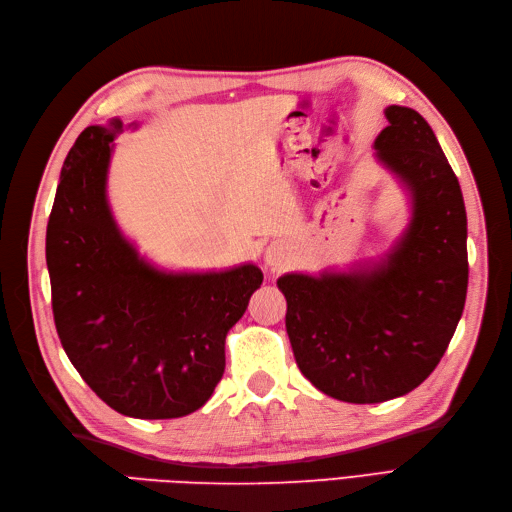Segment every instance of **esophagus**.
Masks as SVG:
<instances>
[{
	"mask_svg": "<svg viewBox=\"0 0 512 512\" xmlns=\"http://www.w3.org/2000/svg\"><path fill=\"white\" fill-rule=\"evenodd\" d=\"M290 258H292L290 247H288L286 243H282V241H275V243H271V245L267 247V252H265V262H267V267H269V269H273V271L286 267L288 262H290Z\"/></svg>",
	"mask_w": 512,
	"mask_h": 512,
	"instance_id": "1",
	"label": "esophagus"
}]
</instances>
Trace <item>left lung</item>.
<instances>
[{
  "mask_svg": "<svg viewBox=\"0 0 512 512\" xmlns=\"http://www.w3.org/2000/svg\"><path fill=\"white\" fill-rule=\"evenodd\" d=\"M384 115L374 147L410 192L406 232L374 265L277 280L301 374L348 404L416 389L446 352L468 292V220L453 168L414 108L393 104Z\"/></svg>",
  "mask_w": 512,
  "mask_h": 512,
  "instance_id": "left-lung-1",
  "label": "left lung"
}]
</instances>
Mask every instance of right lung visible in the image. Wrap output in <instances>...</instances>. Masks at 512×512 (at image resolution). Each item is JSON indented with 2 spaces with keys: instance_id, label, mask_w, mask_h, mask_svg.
<instances>
[{
  "instance_id": "add662e5",
  "label": "right lung",
  "mask_w": 512,
  "mask_h": 512,
  "mask_svg": "<svg viewBox=\"0 0 512 512\" xmlns=\"http://www.w3.org/2000/svg\"><path fill=\"white\" fill-rule=\"evenodd\" d=\"M121 128L119 119L85 128L61 168L46 226L55 327L104 404L134 418H179L205 406L222 380L226 333L262 271L168 273L138 256L106 198Z\"/></svg>"
}]
</instances>
